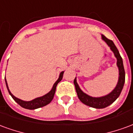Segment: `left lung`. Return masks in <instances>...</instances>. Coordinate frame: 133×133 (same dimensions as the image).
<instances>
[{
    "label": "left lung",
    "mask_w": 133,
    "mask_h": 133,
    "mask_svg": "<svg viewBox=\"0 0 133 133\" xmlns=\"http://www.w3.org/2000/svg\"><path fill=\"white\" fill-rule=\"evenodd\" d=\"M101 36H102V40L105 41L107 45L110 47V50L114 53L115 57L117 59V66L119 70V77H118V81L115 88L108 95H104L102 97L95 98V97H92V96L87 95L86 93H85L81 89V88L79 87L77 83L76 78H75L74 82H73L78 97L81 102L86 105L98 109L105 108L110 105H111L112 103L116 100V99L120 96L121 93V91L124 86V83H125V72L124 66H123V59L120 56L118 50L115 45L114 43L112 41L108 39L105 35H101Z\"/></svg>",
    "instance_id": "obj_1"
}]
</instances>
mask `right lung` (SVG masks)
<instances>
[{
	"label": "right lung",
	"mask_w": 133,
	"mask_h": 133,
	"mask_svg": "<svg viewBox=\"0 0 133 133\" xmlns=\"http://www.w3.org/2000/svg\"><path fill=\"white\" fill-rule=\"evenodd\" d=\"M64 71H62V72L60 73V75H59V78L56 81L53 86H52V89L49 92H48L45 95H43L41 97H38V98H36L33 100H30V101H25V100H21L19 98H16L14 95L11 93V92L10 91V90L8 88V86L7 81L6 79H5V84H6V87H7L8 91L9 92V94L11 95V97L13 98V100L16 101V103H18V105L21 106L22 108L25 109H28V110H35V109L39 108H41V107H43V106L46 105L48 104H49L52 100L53 99V97H54V95H55V90H56V87H57V85L58 84V83L61 81L62 78H63V76Z\"/></svg>",
	"instance_id": "obj_1"
}]
</instances>
